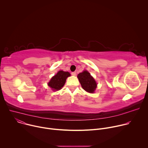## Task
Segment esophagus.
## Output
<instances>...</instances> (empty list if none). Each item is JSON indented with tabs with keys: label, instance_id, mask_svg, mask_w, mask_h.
<instances>
[{
	"label": "esophagus",
	"instance_id": "34e87169",
	"mask_svg": "<svg viewBox=\"0 0 148 148\" xmlns=\"http://www.w3.org/2000/svg\"><path fill=\"white\" fill-rule=\"evenodd\" d=\"M71 75H74V76H75V75H76V72H72L71 73Z\"/></svg>",
	"mask_w": 148,
	"mask_h": 148
}]
</instances>
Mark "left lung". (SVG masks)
<instances>
[{
	"mask_svg": "<svg viewBox=\"0 0 148 148\" xmlns=\"http://www.w3.org/2000/svg\"><path fill=\"white\" fill-rule=\"evenodd\" d=\"M82 88L90 93H93L97 88V84L94 78L87 71L78 74L77 76Z\"/></svg>",
	"mask_w": 148,
	"mask_h": 148,
	"instance_id": "left-lung-1",
	"label": "left lung"
}]
</instances>
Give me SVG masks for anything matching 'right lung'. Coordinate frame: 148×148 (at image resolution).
<instances>
[{
  "label": "right lung",
  "instance_id": "1",
  "mask_svg": "<svg viewBox=\"0 0 148 148\" xmlns=\"http://www.w3.org/2000/svg\"><path fill=\"white\" fill-rule=\"evenodd\" d=\"M69 76H70V74L69 72L59 71L56 75L52 77L48 85L54 91L59 90L64 86L67 78Z\"/></svg>",
  "mask_w": 148,
  "mask_h": 148
}]
</instances>
